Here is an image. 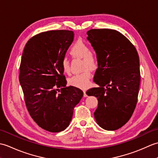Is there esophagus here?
I'll return each instance as SVG.
<instances>
[{"mask_svg":"<svg viewBox=\"0 0 158 158\" xmlns=\"http://www.w3.org/2000/svg\"><path fill=\"white\" fill-rule=\"evenodd\" d=\"M83 96H84V97H87V96H88V95L86 94V90H85V89L83 90Z\"/></svg>","mask_w":158,"mask_h":158,"instance_id":"obj_1","label":"esophagus"}]
</instances>
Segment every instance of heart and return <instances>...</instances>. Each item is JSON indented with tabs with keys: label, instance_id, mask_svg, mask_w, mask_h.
Wrapping results in <instances>:
<instances>
[{
	"label": "heart",
	"instance_id": "obj_1",
	"mask_svg": "<svg viewBox=\"0 0 158 158\" xmlns=\"http://www.w3.org/2000/svg\"><path fill=\"white\" fill-rule=\"evenodd\" d=\"M70 53L75 58L83 59V73L76 74L68 79L69 84L75 88L85 89L88 88L91 79V73L89 70H95L98 66V60L96 57L92 53L90 47L82 41H77L70 49ZM61 67L64 74L70 73V62L67 58H64L61 62Z\"/></svg>",
	"mask_w": 158,
	"mask_h": 158
}]
</instances>
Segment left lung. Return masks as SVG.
I'll use <instances>...</instances> for the list:
<instances>
[{
    "mask_svg": "<svg viewBox=\"0 0 158 158\" xmlns=\"http://www.w3.org/2000/svg\"><path fill=\"white\" fill-rule=\"evenodd\" d=\"M87 39L96 53L98 69L94 81L98 88L86 92L98 99L96 123L115 130L128 122L137 103L140 74L136 49L122 33L111 29H92Z\"/></svg>",
    "mask_w": 158,
    "mask_h": 158,
    "instance_id": "obj_1",
    "label": "left lung"
}]
</instances>
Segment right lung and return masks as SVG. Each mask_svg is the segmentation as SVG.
Returning <instances> with one entry per match:
<instances>
[{"mask_svg":"<svg viewBox=\"0 0 158 158\" xmlns=\"http://www.w3.org/2000/svg\"><path fill=\"white\" fill-rule=\"evenodd\" d=\"M73 39L70 31L41 32L29 40L23 52L19 80L26 107L39 126L51 132L69 126L73 109L83 96L75 87L64 88L61 62Z\"/></svg>","mask_w":158,"mask_h":158,"instance_id":"obj_1","label":"right lung"}]
</instances>
